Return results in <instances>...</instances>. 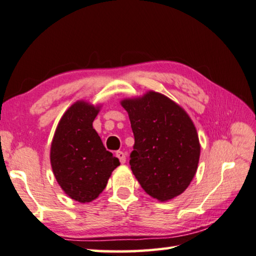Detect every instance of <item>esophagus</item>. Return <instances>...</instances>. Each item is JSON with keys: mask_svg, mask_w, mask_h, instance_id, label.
Returning <instances> with one entry per match:
<instances>
[{"mask_svg": "<svg viewBox=\"0 0 256 256\" xmlns=\"http://www.w3.org/2000/svg\"><path fill=\"white\" fill-rule=\"evenodd\" d=\"M116 156L118 158L120 164H125V161H126V156H125V153L122 152V151L116 152Z\"/></svg>", "mask_w": 256, "mask_h": 256, "instance_id": "esophagus-1", "label": "esophagus"}]
</instances>
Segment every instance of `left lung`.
<instances>
[{"label":"left lung","instance_id":"obj_1","mask_svg":"<svg viewBox=\"0 0 256 256\" xmlns=\"http://www.w3.org/2000/svg\"><path fill=\"white\" fill-rule=\"evenodd\" d=\"M134 134L130 166L141 187L160 202L182 194L196 174L200 144L192 118L169 97L148 92L120 102Z\"/></svg>","mask_w":256,"mask_h":256}]
</instances>
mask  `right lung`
Listing matches in <instances>:
<instances>
[{
    "mask_svg": "<svg viewBox=\"0 0 256 256\" xmlns=\"http://www.w3.org/2000/svg\"><path fill=\"white\" fill-rule=\"evenodd\" d=\"M100 108L76 102L60 118L51 142L50 162L56 180L64 194L80 202L98 197L120 166L92 128Z\"/></svg>",
    "mask_w": 256,
    "mask_h": 256,
    "instance_id": "add662e5",
    "label": "right lung"
}]
</instances>
